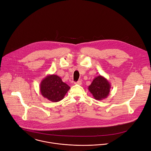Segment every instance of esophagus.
<instances>
[{
    "mask_svg": "<svg viewBox=\"0 0 151 151\" xmlns=\"http://www.w3.org/2000/svg\"><path fill=\"white\" fill-rule=\"evenodd\" d=\"M74 84H76V85H81V81L80 80H79V81H77V82H75V83H74Z\"/></svg>",
    "mask_w": 151,
    "mask_h": 151,
    "instance_id": "obj_1",
    "label": "esophagus"
}]
</instances>
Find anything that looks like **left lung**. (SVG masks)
Returning <instances> with one entry per match:
<instances>
[{"label": "left lung", "mask_w": 151, "mask_h": 151, "mask_svg": "<svg viewBox=\"0 0 151 151\" xmlns=\"http://www.w3.org/2000/svg\"><path fill=\"white\" fill-rule=\"evenodd\" d=\"M111 85L104 77L99 75L96 77L88 87V90L96 100L106 98L110 92Z\"/></svg>", "instance_id": "obj_1"}]
</instances>
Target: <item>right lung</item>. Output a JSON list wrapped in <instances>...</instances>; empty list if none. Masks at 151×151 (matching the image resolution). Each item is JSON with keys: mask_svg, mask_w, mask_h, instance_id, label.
I'll return each mask as SVG.
<instances>
[{"mask_svg": "<svg viewBox=\"0 0 151 151\" xmlns=\"http://www.w3.org/2000/svg\"><path fill=\"white\" fill-rule=\"evenodd\" d=\"M40 92L42 96L52 102H58L62 100L70 87L63 82L57 75H48L41 81Z\"/></svg>", "mask_w": 151, "mask_h": 151, "instance_id": "obj_1", "label": "right lung"}]
</instances>
